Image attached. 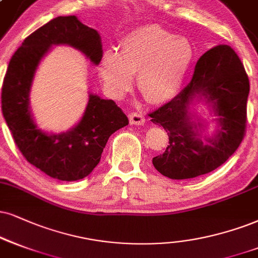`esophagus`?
<instances>
[{
	"label": "esophagus",
	"instance_id": "esophagus-1",
	"mask_svg": "<svg viewBox=\"0 0 258 258\" xmlns=\"http://www.w3.org/2000/svg\"><path fill=\"white\" fill-rule=\"evenodd\" d=\"M129 120H130V124H134V125H142V124H145L146 122L145 117L142 116L141 113H138V112L129 113Z\"/></svg>",
	"mask_w": 258,
	"mask_h": 258
}]
</instances>
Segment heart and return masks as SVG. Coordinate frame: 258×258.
Returning a JSON list of instances; mask_svg holds the SVG:
<instances>
[{
  "label": "heart",
  "instance_id": "obj_1",
  "mask_svg": "<svg viewBox=\"0 0 258 258\" xmlns=\"http://www.w3.org/2000/svg\"><path fill=\"white\" fill-rule=\"evenodd\" d=\"M194 47L184 37L157 25H148L129 32L119 43L118 53L104 52L99 75L105 91L114 99L136 85L146 101L163 105L182 91L194 62Z\"/></svg>",
  "mask_w": 258,
  "mask_h": 258
}]
</instances>
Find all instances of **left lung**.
<instances>
[{
	"label": "left lung",
	"instance_id": "1",
	"mask_svg": "<svg viewBox=\"0 0 258 258\" xmlns=\"http://www.w3.org/2000/svg\"><path fill=\"white\" fill-rule=\"evenodd\" d=\"M249 91V78L231 46L218 45L203 53L191 81L173 100L148 114L166 130L170 144L153 158L154 167L171 179H189L224 164L244 139ZM202 100L217 116L213 137L205 135L206 123L189 111Z\"/></svg>",
	"mask_w": 258,
	"mask_h": 258
}]
</instances>
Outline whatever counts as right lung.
Masks as SVG:
<instances>
[{
  "instance_id": "add662e5",
  "label": "right lung",
  "mask_w": 258,
  "mask_h": 258,
  "mask_svg": "<svg viewBox=\"0 0 258 258\" xmlns=\"http://www.w3.org/2000/svg\"><path fill=\"white\" fill-rule=\"evenodd\" d=\"M53 45L74 47L95 66L103 57L94 28L75 15L52 19L22 41L9 61L2 86V113L28 163L51 178L73 182L94 170L107 140L129 120L113 100L91 93L84 116L68 132L47 134L38 128L30 110V92L38 66Z\"/></svg>"
}]
</instances>
